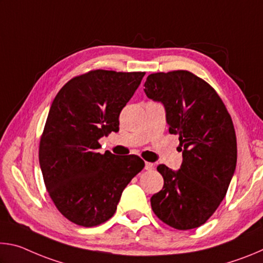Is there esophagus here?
I'll return each instance as SVG.
<instances>
[{"instance_id": "esophagus-1", "label": "esophagus", "mask_w": 263, "mask_h": 263, "mask_svg": "<svg viewBox=\"0 0 263 263\" xmlns=\"http://www.w3.org/2000/svg\"><path fill=\"white\" fill-rule=\"evenodd\" d=\"M153 168H154V164L152 162H146L145 163V169H146V171H152Z\"/></svg>"}]
</instances>
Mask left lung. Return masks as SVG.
<instances>
[{
  "mask_svg": "<svg viewBox=\"0 0 263 263\" xmlns=\"http://www.w3.org/2000/svg\"><path fill=\"white\" fill-rule=\"evenodd\" d=\"M144 86L148 99L164 105L169 133L179 136L183 157L177 172L158 166L163 186L151 198L152 210L173 229H196L215 213L234 174L232 118L215 89L188 70L151 74Z\"/></svg>",
  "mask_w": 263,
  "mask_h": 263,
  "instance_id": "obj_1",
  "label": "left lung"
}]
</instances>
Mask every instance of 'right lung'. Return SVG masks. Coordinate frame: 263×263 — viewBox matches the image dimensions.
I'll use <instances>...</instances> for the list:
<instances>
[{"label":"right lung","instance_id":"obj_1","mask_svg":"<svg viewBox=\"0 0 263 263\" xmlns=\"http://www.w3.org/2000/svg\"><path fill=\"white\" fill-rule=\"evenodd\" d=\"M145 72L95 69L75 77L53 100L39 142L44 183L58 210L83 228L115 215L125 186L145 167L138 155L97 152L119 130V114Z\"/></svg>","mask_w":263,"mask_h":263}]
</instances>
